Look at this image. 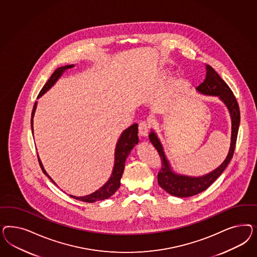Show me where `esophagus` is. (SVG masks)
<instances>
[{"mask_svg": "<svg viewBox=\"0 0 257 257\" xmlns=\"http://www.w3.org/2000/svg\"><path fill=\"white\" fill-rule=\"evenodd\" d=\"M149 129H150V126H149L148 122L146 121H141L140 125H139V134H140V137H147L148 136Z\"/></svg>", "mask_w": 257, "mask_h": 257, "instance_id": "1", "label": "esophagus"}]
</instances>
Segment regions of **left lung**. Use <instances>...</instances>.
<instances>
[{
    "instance_id": "left-lung-1",
    "label": "left lung",
    "mask_w": 257,
    "mask_h": 257,
    "mask_svg": "<svg viewBox=\"0 0 257 257\" xmlns=\"http://www.w3.org/2000/svg\"><path fill=\"white\" fill-rule=\"evenodd\" d=\"M196 90L203 95L218 97V99L225 104L231 117V144L224 161L220 164L217 169L202 176L193 177L179 174L172 170L171 163L164 152L161 141L158 139L156 133L154 130L151 131L149 135V139L152 144L155 146V148L157 150L162 162L161 170L157 175L158 184L169 194L179 198L199 194L210 187L211 185L218 179L219 175L225 170L226 167L228 166V164L233 157L240 122L239 106L233 91L216 72V70L209 65L206 66V76L203 83L197 86Z\"/></svg>"
}]
</instances>
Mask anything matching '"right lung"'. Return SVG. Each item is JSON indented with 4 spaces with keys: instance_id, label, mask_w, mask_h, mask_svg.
Masks as SVG:
<instances>
[{
    "instance_id": "add662e5",
    "label": "right lung",
    "mask_w": 257,
    "mask_h": 257,
    "mask_svg": "<svg viewBox=\"0 0 257 257\" xmlns=\"http://www.w3.org/2000/svg\"><path fill=\"white\" fill-rule=\"evenodd\" d=\"M73 67H74V65L71 64V65L63 66V67L56 69L55 72L52 74V76L47 81L46 84L42 87V89L40 90L39 96H38V99L40 98L43 94L46 93L47 91L55 85V83L57 82V80L62 76L63 73L66 70L71 69ZM37 105H38V101L35 102L33 112H32V133H34V127H33V121L34 120H33V118H34V115H35V112H36V109H37ZM138 143H139L138 124L134 123L130 127H128L127 129H125L124 131L121 133L120 137L117 140V145H116V149H115V156H114V158H115L114 159V167H113V171L111 173V176L109 177L108 181L102 187H100L98 190H96L95 192L91 193V194L81 196V197L70 195V197L73 198V199H76L78 201H82V202H98V201H102V200H105L109 197H111L117 191L118 187L120 186V179H121L122 173L124 171L125 161L129 156V154L131 153V151ZM38 158H39V165H40V168L43 171V173L55 185H56L55 181L50 177V175L45 171V169L42 165V162L39 158V155H38Z\"/></svg>"
}]
</instances>
